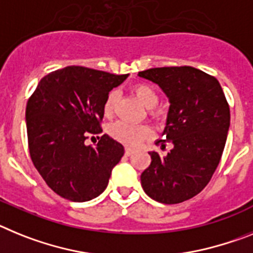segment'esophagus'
<instances>
[{"label":"esophagus","instance_id":"34e87169","mask_svg":"<svg viewBox=\"0 0 253 253\" xmlns=\"http://www.w3.org/2000/svg\"><path fill=\"white\" fill-rule=\"evenodd\" d=\"M133 149H131V148H126V150H125V154H126L127 157H129V155H132L133 154Z\"/></svg>","mask_w":253,"mask_h":253}]
</instances>
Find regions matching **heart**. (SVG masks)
I'll use <instances>...</instances> for the list:
<instances>
[{"mask_svg": "<svg viewBox=\"0 0 253 253\" xmlns=\"http://www.w3.org/2000/svg\"><path fill=\"white\" fill-rule=\"evenodd\" d=\"M133 93L144 107L151 108L153 116H159L162 113L159 109L153 108L157 105L158 99H159L158 93L153 86L148 84H139L133 87ZM118 98H120V94H118L117 90H112L111 93L107 95L104 107H103V111H104V114L107 117L112 116V113H113ZM108 132L114 140H117L126 146H132V148L139 146L142 141L150 139L151 135H153V131L149 126H132V125H128L126 122H122V121H118V122H114L113 125H111Z\"/></svg>", "mask_w": 253, "mask_h": 253, "instance_id": "obj_1", "label": "heart"}]
</instances>
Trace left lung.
<instances>
[{"mask_svg": "<svg viewBox=\"0 0 253 253\" xmlns=\"http://www.w3.org/2000/svg\"><path fill=\"white\" fill-rule=\"evenodd\" d=\"M139 76L168 98L163 136L173 144L167 155L149 151L151 163L141 173V186L158 203H183L205 188L220 162L229 105L219 81L191 66L157 67Z\"/></svg>", "mask_w": 253, "mask_h": 253, "instance_id": "1", "label": "left lung"}]
</instances>
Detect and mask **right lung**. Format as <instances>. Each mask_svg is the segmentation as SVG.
<instances>
[{
    "label": "right lung",
    "mask_w": 253,
    "mask_h": 253,
    "mask_svg": "<svg viewBox=\"0 0 253 253\" xmlns=\"http://www.w3.org/2000/svg\"><path fill=\"white\" fill-rule=\"evenodd\" d=\"M127 75L69 66L39 81L26 104L30 158L45 183L75 203L98 197L124 157V145L104 133L96 146L85 144L102 132L104 102Z\"/></svg>",
    "instance_id": "1"
}]
</instances>
